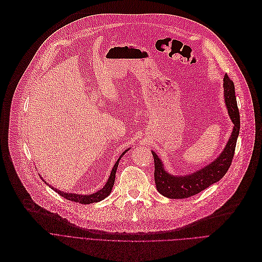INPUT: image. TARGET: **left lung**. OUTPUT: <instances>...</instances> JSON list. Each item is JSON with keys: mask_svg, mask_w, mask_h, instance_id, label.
Wrapping results in <instances>:
<instances>
[{"mask_svg": "<svg viewBox=\"0 0 262 262\" xmlns=\"http://www.w3.org/2000/svg\"><path fill=\"white\" fill-rule=\"evenodd\" d=\"M224 93L229 116L233 122L230 139L221 156L206 167L190 173L188 176H171L167 173L163 164L152 151L155 160V181L160 194L172 199L188 198L198 194L221 180L229 169L234 156L236 140L240 131V113L234 95V84L226 73L224 77Z\"/></svg>", "mask_w": 262, "mask_h": 262, "instance_id": "left-lung-1", "label": "left lung"}]
</instances>
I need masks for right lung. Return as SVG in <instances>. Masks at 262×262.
I'll return each instance as SVG.
<instances>
[{"mask_svg": "<svg viewBox=\"0 0 262 262\" xmlns=\"http://www.w3.org/2000/svg\"><path fill=\"white\" fill-rule=\"evenodd\" d=\"M123 155H124V152H122V155H121V156L119 157V159L117 160V162L115 163L113 169H112V171H111L110 178H108L107 182L105 183V185L103 186V188H102L100 191H98L97 193H94V194H91V195H77V194L65 193V192H61V191H58V190H55V192H57L60 196H63L64 198L68 199V201L76 202V203L83 204V205L98 203V202L102 201L103 198H105V197L111 193L112 188H113L114 181H115V173H116V170H117V167H118L119 160L121 159V157H122Z\"/></svg>", "mask_w": 262, "mask_h": 262, "instance_id": "1", "label": "right lung"}]
</instances>
